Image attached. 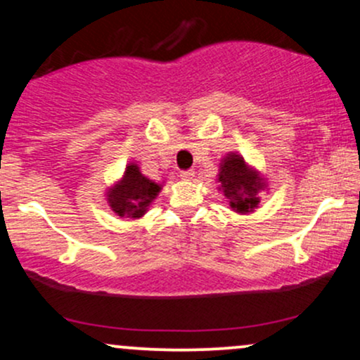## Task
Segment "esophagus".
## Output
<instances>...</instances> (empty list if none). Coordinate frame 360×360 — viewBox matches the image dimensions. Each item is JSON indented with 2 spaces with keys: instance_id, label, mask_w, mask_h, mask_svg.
Instances as JSON below:
<instances>
[{
  "instance_id": "esophagus-1",
  "label": "esophagus",
  "mask_w": 360,
  "mask_h": 360,
  "mask_svg": "<svg viewBox=\"0 0 360 360\" xmlns=\"http://www.w3.org/2000/svg\"><path fill=\"white\" fill-rule=\"evenodd\" d=\"M181 177L186 181H191L194 177V171L193 169H188V171H181Z\"/></svg>"
}]
</instances>
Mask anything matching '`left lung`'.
<instances>
[{"mask_svg":"<svg viewBox=\"0 0 360 360\" xmlns=\"http://www.w3.org/2000/svg\"><path fill=\"white\" fill-rule=\"evenodd\" d=\"M218 183V189L237 213L254 212L260 203V191L267 188L266 179L259 171L247 166L243 157L237 152H230L221 159Z\"/></svg>","mask_w":360,"mask_h":360,"instance_id":"obj_1","label":"left lung"}]
</instances>
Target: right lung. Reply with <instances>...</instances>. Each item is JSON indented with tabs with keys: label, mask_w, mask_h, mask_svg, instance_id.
I'll return each mask as SVG.
<instances>
[{
	"label": "right lung",
	"mask_w": 360,
	"mask_h": 360,
	"mask_svg": "<svg viewBox=\"0 0 360 360\" xmlns=\"http://www.w3.org/2000/svg\"><path fill=\"white\" fill-rule=\"evenodd\" d=\"M160 189H162V184L148 179L140 172L137 164L130 162L122 179L108 189L106 200L117 217L137 220L147 213L148 206L155 200Z\"/></svg>",
	"instance_id": "right-lung-1"
}]
</instances>
